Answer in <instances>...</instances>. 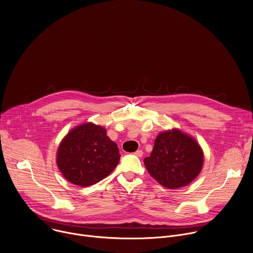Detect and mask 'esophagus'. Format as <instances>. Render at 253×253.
Returning <instances> with one entry per match:
<instances>
[{
	"mask_svg": "<svg viewBox=\"0 0 253 253\" xmlns=\"http://www.w3.org/2000/svg\"><path fill=\"white\" fill-rule=\"evenodd\" d=\"M134 155H135L136 157H138V158H142V157H143V151L138 150V151H136V152L134 153Z\"/></svg>",
	"mask_w": 253,
	"mask_h": 253,
	"instance_id": "34e87169",
	"label": "esophagus"
}]
</instances>
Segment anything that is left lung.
Masks as SVG:
<instances>
[{
	"instance_id": "8db88e82",
	"label": "left lung",
	"mask_w": 253,
	"mask_h": 253,
	"mask_svg": "<svg viewBox=\"0 0 253 253\" xmlns=\"http://www.w3.org/2000/svg\"><path fill=\"white\" fill-rule=\"evenodd\" d=\"M203 152L198 143L177 129L161 133L151 156L144 160L147 170L169 189L186 186L200 173Z\"/></svg>"
}]
</instances>
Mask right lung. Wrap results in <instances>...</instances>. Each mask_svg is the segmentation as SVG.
Listing matches in <instances>:
<instances>
[{
	"label": "right lung",
	"instance_id": "obj_1",
	"mask_svg": "<svg viewBox=\"0 0 253 253\" xmlns=\"http://www.w3.org/2000/svg\"><path fill=\"white\" fill-rule=\"evenodd\" d=\"M119 161L117 145L106 136L104 128L92 123L68 133L57 153V165L65 178L83 187L109 175Z\"/></svg>",
	"mask_w": 253,
	"mask_h": 253
}]
</instances>
